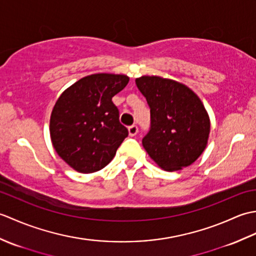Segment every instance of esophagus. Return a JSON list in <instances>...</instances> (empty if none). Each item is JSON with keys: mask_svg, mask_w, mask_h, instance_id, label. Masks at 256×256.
Returning a JSON list of instances; mask_svg holds the SVG:
<instances>
[{"mask_svg": "<svg viewBox=\"0 0 256 256\" xmlns=\"http://www.w3.org/2000/svg\"><path fill=\"white\" fill-rule=\"evenodd\" d=\"M138 133V128L136 125H131V126H128V134L130 136H135Z\"/></svg>", "mask_w": 256, "mask_h": 256, "instance_id": "obj_1", "label": "esophagus"}]
</instances>
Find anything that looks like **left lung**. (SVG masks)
I'll use <instances>...</instances> for the list:
<instances>
[{"label":"left lung","mask_w":256,"mask_h":256,"mask_svg":"<svg viewBox=\"0 0 256 256\" xmlns=\"http://www.w3.org/2000/svg\"><path fill=\"white\" fill-rule=\"evenodd\" d=\"M150 108V128L142 143L164 170L190 166L208 144L210 118L194 92L178 81L158 76L135 79Z\"/></svg>","instance_id":"left-lung-1"}]
</instances>
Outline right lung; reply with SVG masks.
<instances>
[{
    "instance_id": "add662e5",
    "label": "right lung",
    "mask_w": 256,
    "mask_h": 256,
    "mask_svg": "<svg viewBox=\"0 0 256 256\" xmlns=\"http://www.w3.org/2000/svg\"><path fill=\"white\" fill-rule=\"evenodd\" d=\"M128 80L125 74H90L58 98L50 116L52 143L74 170L90 174L102 170L128 135L112 102Z\"/></svg>"
}]
</instances>
